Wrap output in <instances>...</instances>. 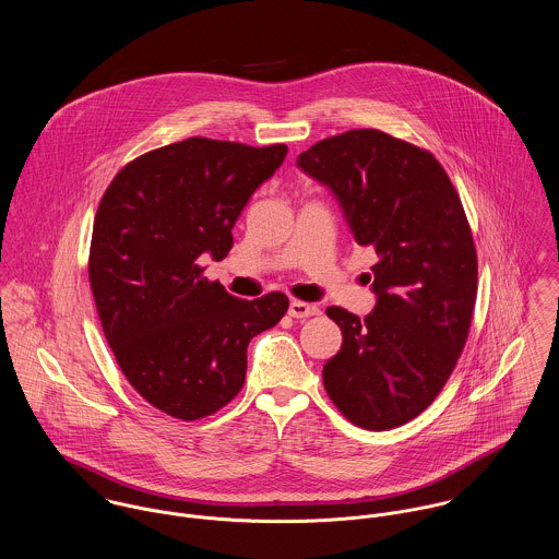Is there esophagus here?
I'll use <instances>...</instances> for the list:
<instances>
[{
  "label": "esophagus",
  "instance_id": "1",
  "mask_svg": "<svg viewBox=\"0 0 559 559\" xmlns=\"http://www.w3.org/2000/svg\"><path fill=\"white\" fill-rule=\"evenodd\" d=\"M319 312V306L306 304V301H293L290 308H288V314H290L293 319H310V317H317Z\"/></svg>",
  "mask_w": 559,
  "mask_h": 559
}]
</instances>
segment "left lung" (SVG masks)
Listing matches in <instances>:
<instances>
[{
  "mask_svg": "<svg viewBox=\"0 0 559 559\" xmlns=\"http://www.w3.org/2000/svg\"><path fill=\"white\" fill-rule=\"evenodd\" d=\"M297 165L377 253L374 310L326 308L342 346L322 368L324 390L355 426L396 428L437 399L467 342L478 258L461 198L428 151L377 129L326 138Z\"/></svg>",
  "mask_w": 559,
  "mask_h": 559,
  "instance_id": "8db88e82",
  "label": "left lung"
}]
</instances>
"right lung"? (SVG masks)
Returning <instances> with one entry per match:
<instances>
[{"instance_id": "add662e5", "label": "right lung", "mask_w": 559, "mask_h": 559, "mask_svg": "<svg viewBox=\"0 0 559 559\" xmlns=\"http://www.w3.org/2000/svg\"><path fill=\"white\" fill-rule=\"evenodd\" d=\"M288 148L189 138L127 163L98 204L87 275L107 344L135 392L176 419L206 417L245 383L249 340L288 310L209 282L251 193Z\"/></svg>"}]
</instances>
